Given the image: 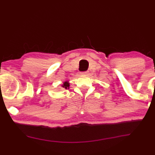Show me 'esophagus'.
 <instances>
[{
	"label": "esophagus",
	"instance_id": "34e87169",
	"mask_svg": "<svg viewBox=\"0 0 155 155\" xmlns=\"http://www.w3.org/2000/svg\"><path fill=\"white\" fill-rule=\"evenodd\" d=\"M81 74H87L88 72H87V71H83V72H81Z\"/></svg>",
	"mask_w": 155,
	"mask_h": 155
}]
</instances>
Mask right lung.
Returning a JSON list of instances; mask_svg holds the SVG:
<instances>
[{
	"instance_id": "add662e5",
	"label": "right lung",
	"mask_w": 155,
	"mask_h": 155,
	"mask_svg": "<svg viewBox=\"0 0 155 155\" xmlns=\"http://www.w3.org/2000/svg\"><path fill=\"white\" fill-rule=\"evenodd\" d=\"M62 86L63 87V88H64L65 89L69 88V83L68 81H65V82L63 83V84H62Z\"/></svg>"
}]
</instances>
